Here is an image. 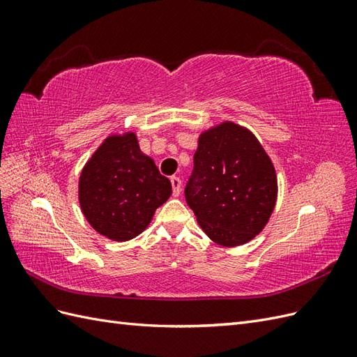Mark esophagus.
<instances>
[{
  "label": "esophagus",
  "mask_w": 357,
  "mask_h": 357,
  "mask_svg": "<svg viewBox=\"0 0 357 357\" xmlns=\"http://www.w3.org/2000/svg\"><path fill=\"white\" fill-rule=\"evenodd\" d=\"M171 185H172V195L178 197L181 192V180L178 177H171Z\"/></svg>",
  "instance_id": "34e87169"
}]
</instances>
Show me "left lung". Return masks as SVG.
Listing matches in <instances>:
<instances>
[{
  "mask_svg": "<svg viewBox=\"0 0 357 357\" xmlns=\"http://www.w3.org/2000/svg\"><path fill=\"white\" fill-rule=\"evenodd\" d=\"M277 193L273 160L250 129L225 121L199 134L185 195L211 241H252L271 218Z\"/></svg>",
  "mask_w": 357,
  "mask_h": 357,
  "instance_id": "1",
  "label": "left lung"
}]
</instances>
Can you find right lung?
<instances>
[{
	"label": "right lung",
	"mask_w": 357,
	"mask_h": 357,
	"mask_svg": "<svg viewBox=\"0 0 357 357\" xmlns=\"http://www.w3.org/2000/svg\"><path fill=\"white\" fill-rule=\"evenodd\" d=\"M171 193V181L142 152L132 131L104 138L79 177L84 219L100 235L121 243L142 234Z\"/></svg>",
	"instance_id": "obj_1"
}]
</instances>
